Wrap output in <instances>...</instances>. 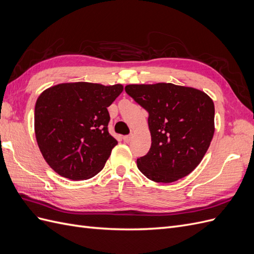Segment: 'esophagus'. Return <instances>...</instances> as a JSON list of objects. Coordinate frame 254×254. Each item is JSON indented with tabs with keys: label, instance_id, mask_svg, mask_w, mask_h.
Instances as JSON below:
<instances>
[{
	"label": "esophagus",
	"instance_id": "1",
	"mask_svg": "<svg viewBox=\"0 0 254 254\" xmlns=\"http://www.w3.org/2000/svg\"><path fill=\"white\" fill-rule=\"evenodd\" d=\"M123 139H124V142H126V143H129L130 142V140H131V135H125L124 137H123Z\"/></svg>",
	"mask_w": 254,
	"mask_h": 254
}]
</instances>
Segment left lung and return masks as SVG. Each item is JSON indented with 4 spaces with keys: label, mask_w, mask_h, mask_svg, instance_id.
Here are the masks:
<instances>
[{
    "label": "left lung",
    "mask_w": 254,
    "mask_h": 254,
    "mask_svg": "<svg viewBox=\"0 0 254 254\" xmlns=\"http://www.w3.org/2000/svg\"><path fill=\"white\" fill-rule=\"evenodd\" d=\"M126 93L148 112L151 146L136 160L140 172L171 183L193 172L214 135V103L204 92L174 83L128 84Z\"/></svg>",
    "instance_id": "obj_1"
}]
</instances>
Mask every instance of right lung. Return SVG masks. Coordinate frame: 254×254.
<instances>
[{
	"instance_id": "right-lung-1",
	"label": "right lung",
	"mask_w": 254,
	"mask_h": 254,
	"mask_svg": "<svg viewBox=\"0 0 254 254\" xmlns=\"http://www.w3.org/2000/svg\"><path fill=\"white\" fill-rule=\"evenodd\" d=\"M122 84L66 82L51 87L35 106V134L47 163L58 175L86 180L101 172L118 141L109 133L108 107Z\"/></svg>"
}]
</instances>
